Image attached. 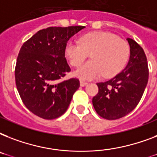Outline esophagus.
<instances>
[{
  "label": "esophagus",
  "mask_w": 157,
  "mask_h": 157,
  "mask_svg": "<svg viewBox=\"0 0 157 157\" xmlns=\"http://www.w3.org/2000/svg\"><path fill=\"white\" fill-rule=\"evenodd\" d=\"M80 85H81V87H85V86H86L87 85H88V83H87V82H86V81H80Z\"/></svg>",
  "instance_id": "1"
}]
</instances>
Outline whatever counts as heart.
Here are the masks:
<instances>
[{"mask_svg":"<svg viewBox=\"0 0 157 157\" xmlns=\"http://www.w3.org/2000/svg\"><path fill=\"white\" fill-rule=\"evenodd\" d=\"M64 54L69 63L80 66L89 54L91 60L74 71V76L83 81L113 77L124 68L129 60L130 48L124 40L107 32H95L82 36L79 43L68 41Z\"/></svg>","mask_w":157,"mask_h":157,"instance_id":"b5f03b06","label":"heart"}]
</instances>
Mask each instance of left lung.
Wrapping results in <instances>:
<instances>
[{"mask_svg":"<svg viewBox=\"0 0 157 157\" xmlns=\"http://www.w3.org/2000/svg\"><path fill=\"white\" fill-rule=\"evenodd\" d=\"M130 56L126 67L113 78L97 83L98 93L92 100L96 112L107 120L126 116L136 107L148 81V67L143 48L127 38Z\"/></svg>","mask_w":157,"mask_h":157,"instance_id":"8db88e82","label":"left lung"}]
</instances>
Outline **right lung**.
I'll return each mask as SVG.
<instances>
[{
	"instance_id": "add662e5",
	"label": "right lung",
	"mask_w": 157,
	"mask_h": 157,
	"mask_svg": "<svg viewBox=\"0 0 157 157\" xmlns=\"http://www.w3.org/2000/svg\"><path fill=\"white\" fill-rule=\"evenodd\" d=\"M83 28L50 27L37 32L21 47L16 62V86L23 103L36 116L45 120L61 117L80 87L78 79L59 80L71 71L65 45Z\"/></svg>"
}]
</instances>
